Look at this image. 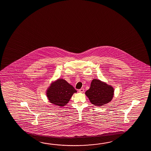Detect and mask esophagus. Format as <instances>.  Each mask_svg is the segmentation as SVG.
Here are the masks:
<instances>
[{
  "instance_id": "obj_1",
  "label": "esophagus",
  "mask_w": 151,
  "mask_h": 151,
  "mask_svg": "<svg viewBox=\"0 0 151 151\" xmlns=\"http://www.w3.org/2000/svg\"><path fill=\"white\" fill-rule=\"evenodd\" d=\"M79 92L80 93H83V92H84V89L83 88H80V89L79 90Z\"/></svg>"
}]
</instances>
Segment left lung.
Here are the masks:
<instances>
[{"instance_id":"8db88e82","label":"left lung","mask_w":151,"mask_h":151,"mask_svg":"<svg viewBox=\"0 0 151 151\" xmlns=\"http://www.w3.org/2000/svg\"><path fill=\"white\" fill-rule=\"evenodd\" d=\"M114 88L112 86L107 84L99 79L92 80L89 90L85 94L91 104L95 106H103L109 103L114 96Z\"/></svg>"}]
</instances>
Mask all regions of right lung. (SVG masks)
<instances>
[{"mask_svg": "<svg viewBox=\"0 0 151 151\" xmlns=\"http://www.w3.org/2000/svg\"><path fill=\"white\" fill-rule=\"evenodd\" d=\"M77 91L63 79H58L52 82L46 90V96L50 103L56 106L63 107L68 104Z\"/></svg>", "mask_w": 151, "mask_h": 151, "instance_id": "1", "label": "right lung"}]
</instances>
